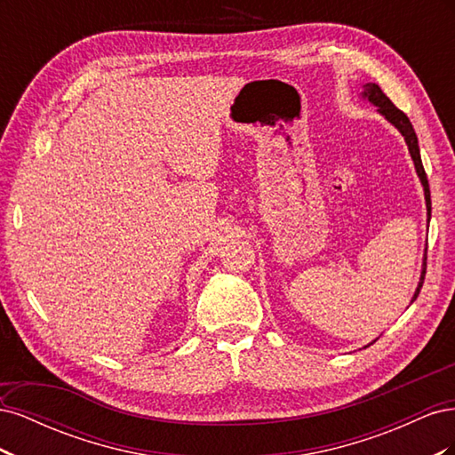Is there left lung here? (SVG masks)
Returning a JSON list of instances; mask_svg holds the SVG:
<instances>
[{
  "instance_id": "obj_1",
  "label": "left lung",
  "mask_w": 455,
  "mask_h": 455,
  "mask_svg": "<svg viewBox=\"0 0 455 455\" xmlns=\"http://www.w3.org/2000/svg\"><path fill=\"white\" fill-rule=\"evenodd\" d=\"M361 99L368 100L371 106L378 108V114L383 116L385 119H387L391 125L401 132L404 136V142L408 146V151H410V157L411 161H414V167H416V172L419 176V182L423 186V196H425V206H427V224L431 222V189H429V182H427V174H425V169H423V163H421V156H419V144H418V136H416V131L414 127H411L410 119L406 117V114H403L401 109H398L387 96H385V92L376 85V84H366L363 85V92H361ZM425 267H427V249H425V256H423V266H421V275H419V283H418V288L414 296H411V301L410 304H414L416 298L419 296V291L423 286V279H425ZM376 341V339H374ZM371 341V343H374ZM370 346V343H368ZM366 346V347H368Z\"/></svg>"
}]
</instances>
